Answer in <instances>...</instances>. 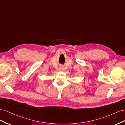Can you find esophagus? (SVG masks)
Wrapping results in <instances>:
<instances>
[{"mask_svg": "<svg viewBox=\"0 0 125 125\" xmlns=\"http://www.w3.org/2000/svg\"><path fill=\"white\" fill-rule=\"evenodd\" d=\"M59 71H64V67H63L62 66H60V67H59Z\"/></svg>", "mask_w": 125, "mask_h": 125, "instance_id": "1", "label": "esophagus"}]
</instances>
